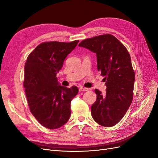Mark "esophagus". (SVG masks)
Wrapping results in <instances>:
<instances>
[{
	"label": "esophagus",
	"instance_id": "obj_1",
	"mask_svg": "<svg viewBox=\"0 0 158 158\" xmlns=\"http://www.w3.org/2000/svg\"><path fill=\"white\" fill-rule=\"evenodd\" d=\"M79 92H86L89 90V89L84 88V87H79Z\"/></svg>",
	"mask_w": 158,
	"mask_h": 158
}]
</instances>
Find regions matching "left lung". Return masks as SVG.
<instances>
[{
	"label": "left lung",
	"instance_id": "1",
	"mask_svg": "<svg viewBox=\"0 0 158 158\" xmlns=\"http://www.w3.org/2000/svg\"><path fill=\"white\" fill-rule=\"evenodd\" d=\"M79 46L96 54L98 70L105 76L107 86L105 95L95 89L97 99L91 107L92 118L102 126H113L124 117L133 100L135 75L130 55L109 34L84 40Z\"/></svg>",
	"mask_w": 158,
	"mask_h": 158
}]
</instances>
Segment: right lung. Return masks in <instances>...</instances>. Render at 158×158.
<instances>
[{
    "instance_id": "obj_1",
    "label": "right lung",
    "mask_w": 158,
    "mask_h": 158,
    "mask_svg": "<svg viewBox=\"0 0 158 158\" xmlns=\"http://www.w3.org/2000/svg\"><path fill=\"white\" fill-rule=\"evenodd\" d=\"M79 40L66 43L44 42L28 55L25 65L24 88L31 111L39 123L51 130L65 124L70 118V104L79 92L77 86H61L56 73Z\"/></svg>"
}]
</instances>
